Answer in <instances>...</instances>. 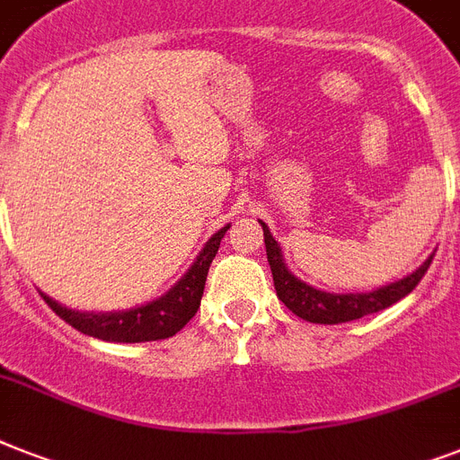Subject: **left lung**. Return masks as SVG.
<instances>
[{
  "mask_svg": "<svg viewBox=\"0 0 460 460\" xmlns=\"http://www.w3.org/2000/svg\"><path fill=\"white\" fill-rule=\"evenodd\" d=\"M262 224V231H265L267 262H270V270H272L274 288H277L279 301L291 313L298 314L301 320L314 322V324H341V322L360 320L365 314L379 313V310L394 305L420 284V279L428 272L429 262L435 258V255H429L428 262L418 267L413 274H408L401 281H394L389 287L370 291V294H327V291H317V288L307 287L305 281L288 272V267L284 265V258H281L279 243L272 238L267 224Z\"/></svg>",
  "mask_w": 460,
  "mask_h": 460,
  "instance_id": "left-lung-1",
  "label": "left lung"
}]
</instances>
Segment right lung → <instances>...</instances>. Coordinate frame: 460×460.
Masks as SVG:
<instances>
[{"instance_id":"obj_1","label":"right lung","mask_w":460,"mask_h":460,"mask_svg":"<svg viewBox=\"0 0 460 460\" xmlns=\"http://www.w3.org/2000/svg\"><path fill=\"white\" fill-rule=\"evenodd\" d=\"M226 229H229V224L209 238L193 267L183 274V279L176 287L169 288L162 298L147 303V305L133 307L126 313H121V310L119 313H78V310H68V307L59 305L49 296L42 294V298L66 324H71L83 334L102 339V341L140 343L169 339L186 327L190 317L198 313L209 265L219 251V243H222Z\"/></svg>"}]
</instances>
